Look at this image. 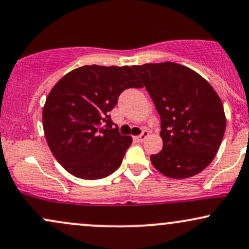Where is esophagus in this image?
<instances>
[{
	"mask_svg": "<svg viewBox=\"0 0 249 249\" xmlns=\"http://www.w3.org/2000/svg\"><path fill=\"white\" fill-rule=\"evenodd\" d=\"M148 136H150V132H148V131H142V134H139V136L136 137V139H137V141H138V142H144L145 139H146Z\"/></svg>",
	"mask_w": 249,
	"mask_h": 249,
	"instance_id": "1",
	"label": "esophagus"
}]
</instances>
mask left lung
I'll return each instance as SVG.
<instances>
[{"label": "left lung", "instance_id": "obj_1", "mask_svg": "<svg viewBox=\"0 0 249 249\" xmlns=\"http://www.w3.org/2000/svg\"><path fill=\"white\" fill-rule=\"evenodd\" d=\"M160 116L162 150L151 156L161 174L184 179L205 170L224 138L221 99L206 79L173 62L133 65Z\"/></svg>", "mask_w": 249, "mask_h": 249}]
</instances>
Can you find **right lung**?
Listing matches in <instances>:
<instances>
[{
	"mask_svg": "<svg viewBox=\"0 0 249 249\" xmlns=\"http://www.w3.org/2000/svg\"><path fill=\"white\" fill-rule=\"evenodd\" d=\"M128 88H142L132 68L84 65L50 91L42 117L45 139L70 174L102 179L121 166L132 138L112 128L108 112Z\"/></svg>",
	"mask_w": 249,
	"mask_h": 249,
	"instance_id": "right-lung-1",
	"label": "right lung"
}]
</instances>
